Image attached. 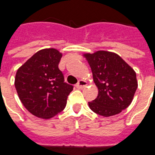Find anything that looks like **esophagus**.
Returning a JSON list of instances; mask_svg holds the SVG:
<instances>
[{"label": "esophagus", "mask_w": 155, "mask_h": 155, "mask_svg": "<svg viewBox=\"0 0 155 155\" xmlns=\"http://www.w3.org/2000/svg\"><path fill=\"white\" fill-rule=\"evenodd\" d=\"M87 86V83H86V81H84V80H79L78 82L76 84V87L78 89H82L84 87H86Z\"/></svg>", "instance_id": "esophagus-1"}]
</instances>
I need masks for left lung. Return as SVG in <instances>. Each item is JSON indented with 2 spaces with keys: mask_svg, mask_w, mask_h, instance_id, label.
Returning a JSON list of instances; mask_svg holds the SVG:
<instances>
[{
  "mask_svg": "<svg viewBox=\"0 0 155 155\" xmlns=\"http://www.w3.org/2000/svg\"><path fill=\"white\" fill-rule=\"evenodd\" d=\"M83 56L91 66L98 96L89 107L98 115L108 117L120 113L131 104L137 88L135 71L115 52L97 51Z\"/></svg>",
  "mask_w": 155,
  "mask_h": 155,
  "instance_id": "obj_1",
  "label": "left lung"
}]
</instances>
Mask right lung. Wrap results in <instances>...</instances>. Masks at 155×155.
I'll return each instance as SVG.
<instances>
[{
    "instance_id": "add662e5",
    "label": "right lung",
    "mask_w": 155,
    "mask_h": 155,
    "mask_svg": "<svg viewBox=\"0 0 155 155\" xmlns=\"http://www.w3.org/2000/svg\"><path fill=\"white\" fill-rule=\"evenodd\" d=\"M62 53L55 48L39 50L16 73L14 86L21 104L36 117L51 119L66 106L74 86L64 82L58 64Z\"/></svg>"
}]
</instances>
